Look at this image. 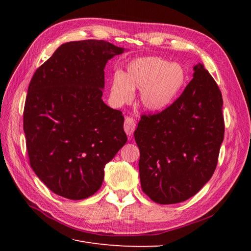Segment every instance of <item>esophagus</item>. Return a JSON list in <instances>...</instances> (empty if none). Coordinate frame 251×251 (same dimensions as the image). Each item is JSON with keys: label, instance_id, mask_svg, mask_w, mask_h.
<instances>
[{"label": "esophagus", "instance_id": "obj_1", "mask_svg": "<svg viewBox=\"0 0 251 251\" xmlns=\"http://www.w3.org/2000/svg\"><path fill=\"white\" fill-rule=\"evenodd\" d=\"M124 128H125V132L126 133V135L128 136V137H131V136L134 133V131H135V128H136L135 120L132 117H126Z\"/></svg>", "mask_w": 251, "mask_h": 251}]
</instances>
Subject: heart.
Masks as SVG:
<instances>
[{"label": "heart", "instance_id": "heart-1", "mask_svg": "<svg viewBox=\"0 0 251 251\" xmlns=\"http://www.w3.org/2000/svg\"><path fill=\"white\" fill-rule=\"evenodd\" d=\"M186 81L187 73L182 65L158 56H144L131 60L125 74H114L110 93L117 104H125L131 101L135 89H141L142 108L160 112L177 100Z\"/></svg>", "mask_w": 251, "mask_h": 251}]
</instances>
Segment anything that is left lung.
I'll list each match as a JSON object with an SVG mask.
<instances>
[{"label":"left lung","mask_w":251,"mask_h":251,"mask_svg":"<svg viewBox=\"0 0 251 251\" xmlns=\"http://www.w3.org/2000/svg\"><path fill=\"white\" fill-rule=\"evenodd\" d=\"M223 100L202 64L169 108L142 115L134 133L141 187L159 204L183 202L209 181L224 138Z\"/></svg>","instance_id":"obj_1"}]
</instances>
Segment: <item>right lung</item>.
Returning a JSON list of instances; mask_svg holds the SVG:
<instances>
[{
    "instance_id": "obj_1",
    "label": "right lung",
    "mask_w": 251,
    "mask_h": 251,
    "mask_svg": "<svg viewBox=\"0 0 251 251\" xmlns=\"http://www.w3.org/2000/svg\"><path fill=\"white\" fill-rule=\"evenodd\" d=\"M125 51L98 40L63 44L29 83L24 133L30 165L64 198L94 195L105 164L127 140L123 113L101 100L104 67Z\"/></svg>"
}]
</instances>
